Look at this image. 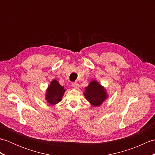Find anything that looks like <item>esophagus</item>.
I'll use <instances>...</instances> for the list:
<instances>
[{
	"mask_svg": "<svg viewBox=\"0 0 155 155\" xmlns=\"http://www.w3.org/2000/svg\"><path fill=\"white\" fill-rule=\"evenodd\" d=\"M72 86L74 88H78L79 85H78V84L77 83H72Z\"/></svg>",
	"mask_w": 155,
	"mask_h": 155,
	"instance_id": "34e87169",
	"label": "esophagus"
}]
</instances>
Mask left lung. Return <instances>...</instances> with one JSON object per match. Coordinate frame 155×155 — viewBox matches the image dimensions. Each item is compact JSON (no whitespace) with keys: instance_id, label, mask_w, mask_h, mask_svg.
Returning <instances> with one entry per match:
<instances>
[{"instance_id":"8db88e82","label":"left lung","mask_w":155,"mask_h":155,"mask_svg":"<svg viewBox=\"0 0 155 155\" xmlns=\"http://www.w3.org/2000/svg\"><path fill=\"white\" fill-rule=\"evenodd\" d=\"M84 95L92 106L98 107L108 98V94L104 87L93 80L90 82L88 87H85Z\"/></svg>"}]
</instances>
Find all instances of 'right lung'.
Masks as SVG:
<instances>
[{
    "label": "right lung",
    "mask_w": 155,
    "mask_h": 155,
    "mask_svg": "<svg viewBox=\"0 0 155 155\" xmlns=\"http://www.w3.org/2000/svg\"><path fill=\"white\" fill-rule=\"evenodd\" d=\"M65 91L57 80H52L46 91L45 99L49 104L54 105L61 101Z\"/></svg>",
    "instance_id": "1"
}]
</instances>
